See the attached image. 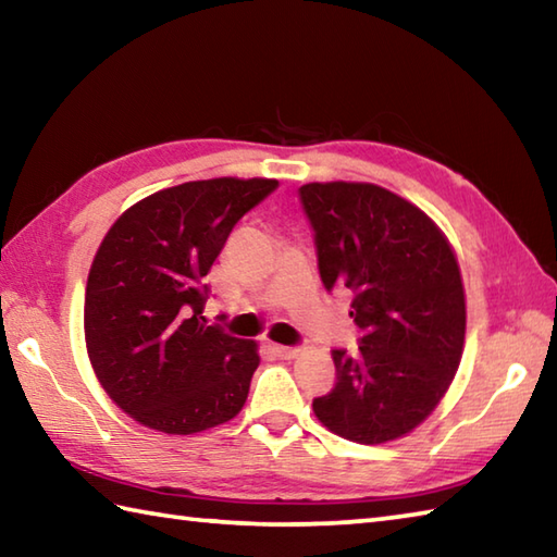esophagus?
I'll list each match as a JSON object with an SVG mask.
<instances>
[{
	"label": "esophagus",
	"mask_w": 557,
	"mask_h": 557,
	"mask_svg": "<svg viewBox=\"0 0 557 557\" xmlns=\"http://www.w3.org/2000/svg\"><path fill=\"white\" fill-rule=\"evenodd\" d=\"M272 351H275L277 357H282V359H294L301 349L299 347H285V345H272Z\"/></svg>",
	"instance_id": "34e87169"
}]
</instances>
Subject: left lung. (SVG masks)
I'll return each instance as SVG.
<instances>
[{
  "mask_svg": "<svg viewBox=\"0 0 557 557\" xmlns=\"http://www.w3.org/2000/svg\"><path fill=\"white\" fill-rule=\"evenodd\" d=\"M327 292L351 294L359 351L333 349L337 383L313 399L330 431L377 445L409 433L447 393L465 347V287L433 220L375 184H306Z\"/></svg>",
  "mask_w": 557,
  "mask_h": 557,
  "instance_id": "1",
  "label": "left lung"
}]
</instances>
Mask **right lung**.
Returning <instances> with one entry per match:
<instances>
[{
	"label": "right lung",
	"instance_id": "add662e5",
	"mask_svg": "<svg viewBox=\"0 0 557 557\" xmlns=\"http://www.w3.org/2000/svg\"><path fill=\"white\" fill-rule=\"evenodd\" d=\"M275 180L186 182L128 208L104 236L86 287L88 357L116 407L191 435L242 411L256 342L206 325L208 282L234 224Z\"/></svg>",
	"mask_w": 557,
	"mask_h": 557
}]
</instances>
